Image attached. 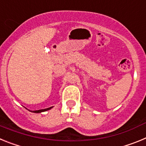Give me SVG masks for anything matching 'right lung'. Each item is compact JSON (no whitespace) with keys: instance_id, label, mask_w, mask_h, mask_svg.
Instances as JSON below:
<instances>
[{"instance_id":"add662e5","label":"right lung","mask_w":146,"mask_h":146,"mask_svg":"<svg viewBox=\"0 0 146 146\" xmlns=\"http://www.w3.org/2000/svg\"><path fill=\"white\" fill-rule=\"evenodd\" d=\"M52 107H50V108H46V109H43V110H34V111H33V113H42V112H45L47 111V110H50L51 108H52Z\"/></svg>"}]
</instances>
